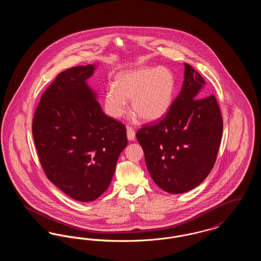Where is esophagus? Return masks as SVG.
I'll use <instances>...</instances> for the list:
<instances>
[{
    "label": "esophagus",
    "instance_id": "esophagus-1",
    "mask_svg": "<svg viewBox=\"0 0 261 261\" xmlns=\"http://www.w3.org/2000/svg\"><path fill=\"white\" fill-rule=\"evenodd\" d=\"M136 137V133H135V130L131 127H127V138L129 141H133Z\"/></svg>",
    "mask_w": 261,
    "mask_h": 261
}]
</instances>
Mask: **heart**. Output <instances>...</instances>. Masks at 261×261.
I'll list each match as a JSON object with an SVG mask.
<instances>
[{"label":"heart","instance_id":"1","mask_svg":"<svg viewBox=\"0 0 261 261\" xmlns=\"http://www.w3.org/2000/svg\"><path fill=\"white\" fill-rule=\"evenodd\" d=\"M175 78L165 67H141L121 72L106 93V108L113 118H120L128 110L127 99H132V110L145 121L162 118L171 108Z\"/></svg>","mask_w":261,"mask_h":261}]
</instances>
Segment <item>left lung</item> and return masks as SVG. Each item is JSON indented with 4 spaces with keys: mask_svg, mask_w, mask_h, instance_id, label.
<instances>
[{
    "mask_svg": "<svg viewBox=\"0 0 261 261\" xmlns=\"http://www.w3.org/2000/svg\"><path fill=\"white\" fill-rule=\"evenodd\" d=\"M204 84L185 63L183 87L170 110L137 131L149 174L165 192L181 194L199 186L216 162L223 120L215 96L202 97Z\"/></svg>",
    "mask_w": 261,
    "mask_h": 261,
    "instance_id": "1",
    "label": "left lung"
}]
</instances>
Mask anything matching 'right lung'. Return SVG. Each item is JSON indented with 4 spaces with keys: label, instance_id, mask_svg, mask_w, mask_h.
<instances>
[{
    "label": "right lung",
    "instance_id": "right-lung-1",
    "mask_svg": "<svg viewBox=\"0 0 261 261\" xmlns=\"http://www.w3.org/2000/svg\"><path fill=\"white\" fill-rule=\"evenodd\" d=\"M95 66L61 72L43 93L32 121L39 161L47 178L68 197L98 199L109 188L126 127L101 111L86 80Z\"/></svg>",
    "mask_w": 261,
    "mask_h": 261
}]
</instances>
